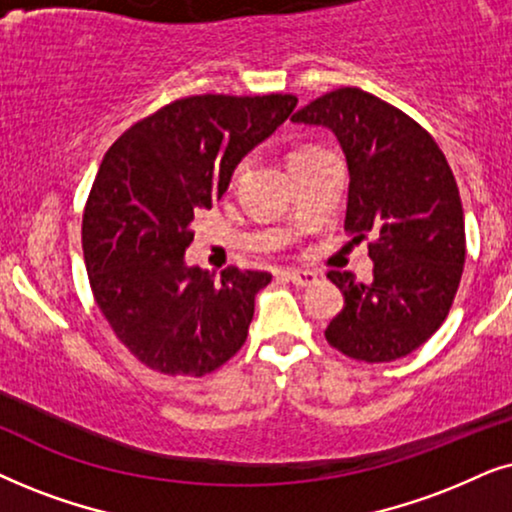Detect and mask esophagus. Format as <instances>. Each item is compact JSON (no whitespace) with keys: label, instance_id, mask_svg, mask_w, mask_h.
Wrapping results in <instances>:
<instances>
[{"label":"esophagus","instance_id":"1","mask_svg":"<svg viewBox=\"0 0 512 512\" xmlns=\"http://www.w3.org/2000/svg\"><path fill=\"white\" fill-rule=\"evenodd\" d=\"M285 278H288L292 285H297V288H311L313 283H318V274H313V271L290 269L285 271Z\"/></svg>","mask_w":512,"mask_h":512}]
</instances>
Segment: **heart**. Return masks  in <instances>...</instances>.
<instances>
[{"instance_id":"1","label":"heart","mask_w":512,"mask_h":512,"mask_svg":"<svg viewBox=\"0 0 512 512\" xmlns=\"http://www.w3.org/2000/svg\"><path fill=\"white\" fill-rule=\"evenodd\" d=\"M297 152H299V149H297Z\"/></svg>"}]
</instances>
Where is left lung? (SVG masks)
<instances>
[{
  "label": "left lung",
  "instance_id": "1",
  "mask_svg": "<svg viewBox=\"0 0 512 512\" xmlns=\"http://www.w3.org/2000/svg\"><path fill=\"white\" fill-rule=\"evenodd\" d=\"M335 135L349 166L344 229L370 234L372 283L330 271L344 309L325 339L344 356L388 363L419 349L447 318L466 262L463 208L435 140L398 107L337 88L292 114Z\"/></svg>",
  "mask_w": 512,
  "mask_h": 512
}]
</instances>
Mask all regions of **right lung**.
Segmentation results:
<instances>
[{
  "label": "right lung",
  "mask_w": 512,
  "mask_h": 512,
  "mask_svg": "<svg viewBox=\"0 0 512 512\" xmlns=\"http://www.w3.org/2000/svg\"><path fill=\"white\" fill-rule=\"evenodd\" d=\"M295 95H192L138 121L109 147L88 194L81 245L102 316L140 363L203 374L245 344L267 271L189 267L194 213L227 192L243 156L269 138Z\"/></svg>",
  "instance_id": "add662e5"
}]
</instances>
